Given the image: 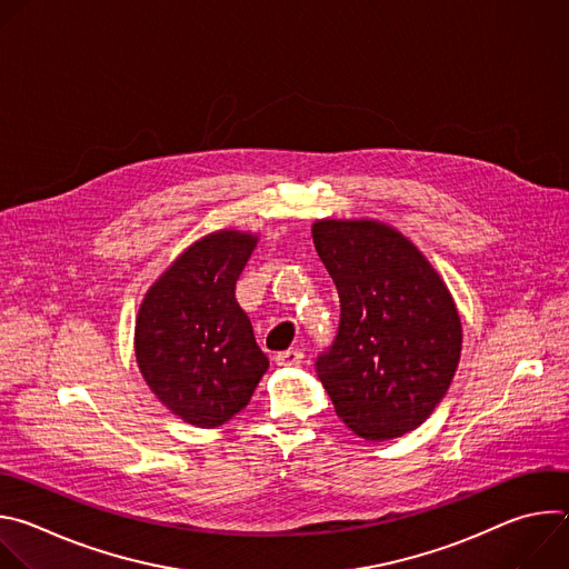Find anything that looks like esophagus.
<instances>
[{
	"label": "esophagus",
	"instance_id": "34e87169",
	"mask_svg": "<svg viewBox=\"0 0 569 569\" xmlns=\"http://www.w3.org/2000/svg\"><path fill=\"white\" fill-rule=\"evenodd\" d=\"M274 362L279 367H299L303 362V351L299 349H288V351H281L274 356Z\"/></svg>",
	"mask_w": 569,
	"mask_h": 569
}]
</instances>
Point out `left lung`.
<instances>
[{
	"mask_svg": "<svg viewBox=\"0 0 569 569\" xmlns=\"http://www.w3.org/2000/svg\"><path fill=\"white\" fill-rule=\"evenodd\" d=\"M315 250L340 295L338 333L315 360L338 417L367 441L419 428L461 351L455 301L412 242L373 220H319Z\"/></svg>",
	"mask_w": 569,
	"mask_h": 569,
	"instance_id": "obj_1",
	"label": "left lung"
}]
</instances>
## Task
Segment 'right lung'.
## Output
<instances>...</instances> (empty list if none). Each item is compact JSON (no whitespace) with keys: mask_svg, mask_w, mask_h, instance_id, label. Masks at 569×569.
I'll return each mask as SVG.
<instances>
[{"mask_svg":"<svg viewBox=\"0 0 569 569\" xmlns=\"http://www.w3.org/2000/svg\"><path fill=\"white\" fill-rule=\"evenodd\" d=\"M257 238L218 231L191 246L146 295L134 353L154 396L198 428H218L250 402L270 362L236 281Z\"/></svg>","mask_w":569,"mask_h":569,"instance_id":"right-lung-1","label":"right lung"}]
</instances>
